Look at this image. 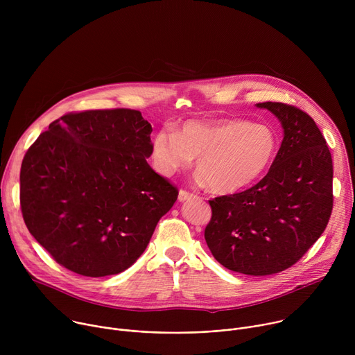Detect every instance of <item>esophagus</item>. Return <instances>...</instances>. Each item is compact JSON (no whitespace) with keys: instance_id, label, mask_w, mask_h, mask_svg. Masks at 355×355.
Wrapping results in <instances>:
<instances>
[{"instance_id":"esophagus-1","label":"esophagus","mask_w":355,"mask_h":355,"mask_svg":"<svg viewBox=\"0 0 355 355\" xmlns=\"http://www.w3.org/2000/svg\"><path fill=\"white\" fill-rule=\"evenodd\" d=\"M193 196H195L193 193H191V192H188V191H185V189H181L180 193H178V200H180V202H184V200L192 199Z\"/></svg>"}]
</instances>
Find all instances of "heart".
<instances>
[{"instance_id": "obj_1", "label": "heart", "mask_w": 355, "mask_h": 355, "mask_svg": "<svg viewBox=\"0 0 355 355\" xmlns=\"http://www.w3.org/2000/svg\"><path fill=\"white\" fill-rule=\"evenodd\" d=\"M275 132L240 119H188L178 130L162 128L151 139L157 173L171 177L196 157L198 178L218 193L237 192L264 175L277 155Z\"/></svg>"}]
</instances>
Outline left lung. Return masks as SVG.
I'll use <instances>...</instances> for the list:
<instances>
[{
    "label": "left lung",
    "instance_id": "obj_1",
    "mask_svg": "<svg viewBox=\"0 0 355 355\" xmlns=\"http://www.w3.org/2000/svg\"><path fill=\"white\" fill-rule=\"evenodd\" d=\"M257 108L279 119L281 147L259 184L209 200L205 240L227 270L263 277L293 266L324 232L333 209V162L306 112L282 103Z\"/></svg>",
    "mask_w": 355,
    "mask_h": 355
}]
</instances>
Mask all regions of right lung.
<instances>
[{
    "label": "right lung",
    "mask_w": 355,
    "mask_h": 355,
    "mask_svg": "<svg viewBox=\"0 0 355 355\" xmlns=\"http://www.w3.org/2000/svg\"><path fill=\"white\" fill-rule=\"evenodd\" d=\"M151 125L135 110L67 114L49 125L21 166V209L60 266L107 277L129 268L178 189L151 168Z\"/></svg>",
    "instance_id": "add662e5"
}]
</instances>
